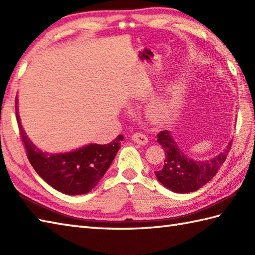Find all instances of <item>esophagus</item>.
I'll return each instance as SVG.
<instances>
[{"mask_svg": "<svg viewBox=\"0 0 255 255\" xmlns=\"http://www.w3.org/2000/svg\"><path fill=\"white\" fill-rule=\"evenodd\" d=\"M131 139L134 142H137L139 144H147L148 143V138L142 132H136L131 136Z\"/></svg>", "mask_w": 255, "mask_h": 255, "instance_id": "obj_1", "label": "esophagus"}]
</instances>
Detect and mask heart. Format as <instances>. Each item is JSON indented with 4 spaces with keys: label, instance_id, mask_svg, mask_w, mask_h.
<instances>
[{
    "label": "heart",
    "instance_id": "b5f03b06",
    "mask_svg": "<svg viewBox=\"0 0 255 255\" xmlns=\"http://www.w3.org/2000/svg\"><path fill=\"white\" fill-rule=\"evenodd\" d=\"M171 104H172V102H162V103H159V104L155 105L154 112L158 113V114L165 113L170 108Z\"/></svg>",
    "mask_w": 255,
    "mask_h": 255
}]
</instances>
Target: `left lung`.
I'll return each mask as SVG.
<instances>
[{"label":"left lung","mask_w":255,"mask_h":255,"mask_svg":"<svg viewBox=\"0 0 255 255\" xmlns=\"http://www.w3.org/2000/svg\"><path fill=\"white\" fill-rule=\"evenodd\" d=\"M156 138L165 156L163 165L154 172L155 176L165 187L175 193L194 192L208 183L225 162L232 145V142H229L223 152L213 159L194 161L184 155L167 130L160 131Z\"/></svg>","instance_id":"obj_1"}]
</instances>
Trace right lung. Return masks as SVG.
Segmentation results:
<instances>
[{
  "mask_svg": "<svg viewBox=\"0 0 255 255\" xmlns=\"http://www.w3.org/2000/svg\"><path fill=\"white\" fill-rule=\"evenodd\" d=\"M16 108V119L27 158L37 174L57 191L68 195L89 193L104 176L121 148L124 136L108 144H89L73 152L48 154L35 147L24 132Z\"/></svg>",
  "mask_w": 255,
  "mask_h": 255,
  "instance_id": "1",
  "label": "right lung"
}]
</instances>
